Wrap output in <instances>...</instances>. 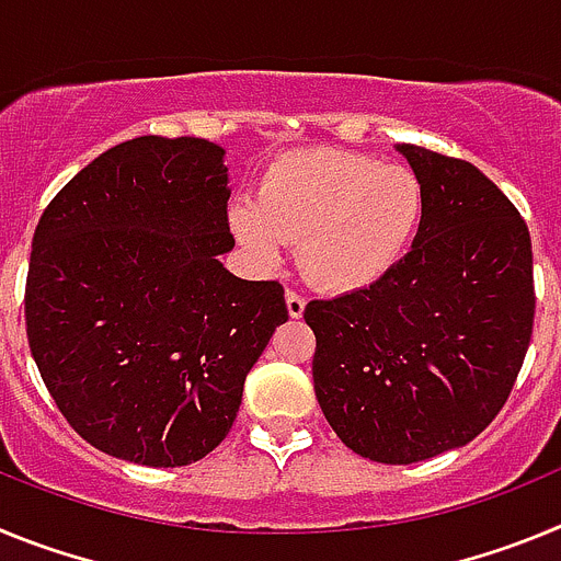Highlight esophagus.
Instances as JSON below:
<instances>
[{"label": "esophagus", "mask_w": 561, "mask_h": 561, "mask_svg": "<svg viewBox=\"0 0 561 561\" xmlns=\"http://www.w3.org/2000/svg\"><path fill=\"white\" fill-rule=\"evenodd\" d=\"M286 309H289L291 320H297V317H304L306 297H304V295H297L295 289H286Z\"/></svg>", "instance_id": "34e87169"}]
</instances>
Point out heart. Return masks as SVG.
Masks as SVG:
<instances>
[{
    "label": "heart",
    "mask_w": 561,
    "mask_h": 561,
    "mask_svg": "<svg viewBox=\"0 0 561 561\" xmlns=\"http://www.w3.org/2000/svg\"><path fill=\"white\" fill-rule=\"evenodd\" d=\"M427 191L408 165L340 148L277 157L257 199L230 207V230L257 264L275 266L286 241L317 289L351 295L376 286L413 250Z\"/></svg>",
    "instance_id": "1"
}]
</instances>
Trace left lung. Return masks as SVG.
<instances>
[{"mask_svg": "<svg viewBox=\"0 0 561 561\" xmlns=\"http://www.w3.org/2000/svg\"><path fill=\"white\" fill-rule=\"evenodd\" d=\"M427 191L408 257L370 289L311 300L314 393L340 440L419 463L503 410L534 329V255L517 207L472 162L401 142Z\"/></svg>", "mask_w": 561, "mask_h": 561, "instance_id": "1", "label": "left lung"}]
</instances>
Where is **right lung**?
Returning <instances> with one entry per match:
<instances>
[{
	"mask_svg": "<svg viewBox=\"0 0 561 561\" xmlns=\"http://www.w3.org/2000/svg\"><path fill=\"white\" fill-rule=\"evenodd\" d=\"M225 148L137 137L76 173L38 219L24 320L49 396L83 440L142 466L219 447L244 379L289 320L277 280H241L219 255Z\"/></svg>",
	"mask_w": 561,
	"mask_h": 561,
	"instance_id": "1",
	"label": "right lung"
}]
</instances>
